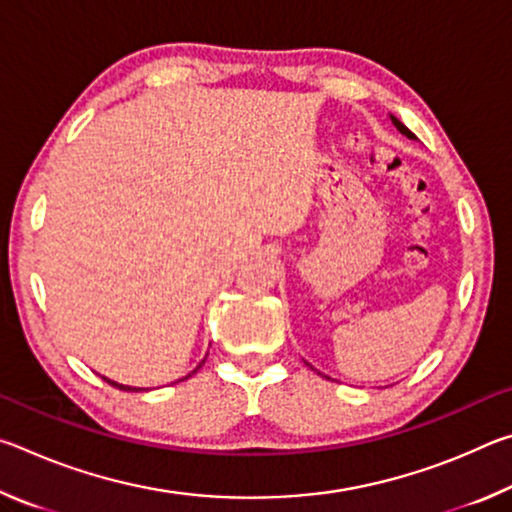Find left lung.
Listing matches in <instances>:
<instances>
[{
    "label": "left lung",
    "mask_w": 512,
    "mask_h": 512,
    "mask_svg": "<svg viewBox=\"0 0 512 512\" xmlns=\"http://www.w3.org/2000/svg\"><path fill=\"white\" fill-rule=\"evenodd\" d=\"M391 121H393V124H395V128H397V131H400L402 135H406V137H409V140H415V135L409 131V128H406L404 124H402V121L400 119H397V117H393L391 115Z\"/></svg>",
    "instance_id": "left-lung-1"
}]
</instances>
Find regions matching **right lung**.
<instances>
[{
    "label": "right lung",
    "mask_w": 512,
    "mask_h": 512,
    "mask_svg": "<svg viewBox=\"0 0 512 512\" xmlns=\"http://www.w3.org/2000/svg\"><path fill=\"white\" fill-rule=\"evenodd\" d=\"M205 359H207V357H205ZM205 359H203V361H201V363H198V366H196V370H198V368H201V366H203V363H205ZM196 370H194V372H196ZM187 377H189V375H187ZM187 377H185V379H187ZM103 379H106V377H103ZM106 381H108V384H110V386H115V388H119V391H135V393H137V391H142V388H131V386H124V384H117V381H110V379H106Z\"/></svg>",
    "instance_id": "1"
}]
</instances>
